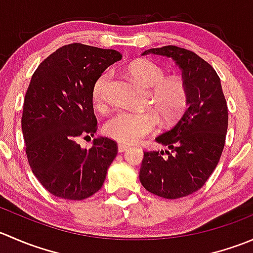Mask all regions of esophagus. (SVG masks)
Wrapping results in <instances>:
<instances>
[{
    "label": "esophagus",
    "mask_w": 253,
    "mask_h": 253,
    "mask_svg": "<svg viewBox=\"0 0 253 253\" xmlns=\"http://www.w3.org/2000/svg\"><path fill=\"white\" fill-rule=\"evenodd\" d=\"M117 148H119V152L122 153V152H126V150L129 148V145L125 144V143H119V144H117Z\"/></svg>",
    "instance_id": "esophagus-1"
}]
</instances>
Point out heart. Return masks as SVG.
Here are the masks:
<instances>
[{"label":"heart","mask_w":253,"mask_h":253,"mask_svg":"<svg viewBox=\"0 0 253 253\" xmlns=\"http://www.w3.org/2000/svg\"><path fill=\"white\" fill-rule=\"evenodd\" d=\"M131 76L144 86H152V103L163 121L169 122L181 114L187 100V90L181 79L165 77V72L157 63L148 60H138L128 68ZM110 73L105 72L93 84L91 96L95 106L100 110L105 109V89ZM157 112L148 111H117L106 121L104 132L111 138L121 143L141 141L158 126Z\"/></svg>","instance_id":"1"}]
</instances>
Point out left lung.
Listing matches in <instances>:
<instances>
[{
  "mask_svg": "<svg viewBox=\"0 0 253 253\" xmlns=\"http://www.w3.org/2000/svg\"><path fill=\"white\" fill-rule=\"evenodd\" d=\"M143 55L171 57L187 90L186 110L155 138L169 150L144 152L139 171L145 190L176 200L200 190L218 165L228 131V105L215 70L192 51L168 45Z\"/></svg>",
  "mask_w": 253,
  "mask_h": 253,
  "instance_id": "obj_1",
  "label": "left lung"
}]
</instances>
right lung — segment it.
Returning a JSON list of instances; mask_svg holds the SVG:
<instances>
[{
	"label": "right lung",
	"instance_id": "1",
	"mask_svg": "<svg viewBox=\"0 0 253 253\" xmlns=\"http://www.w3.org/2000/svg\"><path fill=\"white\" fill-rule=\"evenodd\" d=\"M116 50L65 45L45 58L33 75L23 105L22 131L30 169L56 197L82 201L98 192L117 154V143L98 137L83 149L78 137L94 133L91 88Z\"/></svg>",
	"mask_w": 253,
	"mask_h": 253
}]
</instances>
